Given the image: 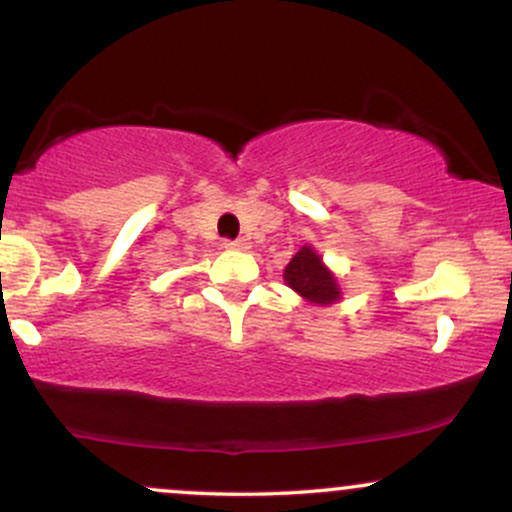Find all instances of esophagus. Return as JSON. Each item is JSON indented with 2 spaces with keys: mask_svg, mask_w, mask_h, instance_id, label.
Instances as JSON below:
<instances>
[{
  "mask_svg": "<svg viewBox=\"0 0 512 512\" xmlns=\"http://www.w3.org/2000/svg\"><path fill=\"white\" fill-rule=\"evenodd\" d=\"M226 248H231V250H243V248H248V240L245 238H236V240H226Z\"/></svg>",
  "mask_w": 512,
  "mask_h": 512,
  "instance_id": "34e87169",
  "label": "esophagus"
}]
</instances>
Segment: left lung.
Instances as JSON below:
<instances>
[{
  "label": "left lung",
  "instance_id": "left-lung-1",
  "mask_svg": "<svg viewBox=\"0 0 512 512\" xmlns=\"http://www.w3.org/2000/svg\"><path fill=\"white\" fill-rule=\"evenodd\" d=\"M284 281L310 303L330 305L339 298L337 281H334V276L327 272L320 255H317L310 245L298 250L296 255H293V260L286 264Z\"/></svg>",
  "mask_w": 512,
  "mask_h": 512
}]
</instances>
